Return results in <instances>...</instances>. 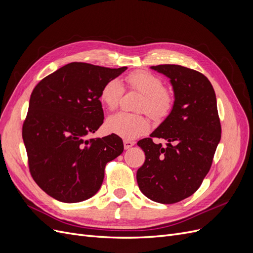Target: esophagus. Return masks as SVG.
<instances>
[{
    "label": "esophagus",
    "mask_w": 253,
    "mask_h": 253,
    "mask_svg": "<svg viewBox=\"0 0 253 253\" xmlns=\"http://www.w3.org/2000/svg\"><path fill=\"white\" fill-rule=\"evenodd\" d=\"M134 144H135V142H134V141H131V140H125V141H124V145H125V149H126V150H127V149H129V148H132Z\"/></svg>",
    "instance_id": "1"
}]
</instances>
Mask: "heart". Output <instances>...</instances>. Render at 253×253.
<instances>
[{
  "mask_svg": "<svg viewBox=\"0 0 253 253\" xmlns=\"http://www.w3.org/2000/svg\"><path fill=\"white\" fill-rule=\"evenodd\" d=\"M126 80L129 89L141 94L136 104V111L145 112L157 121L163 120L171 113L174 94L170 88L163 86L162 78L147 71H136L129 74ZM124 91L121 82L118 79H112L103 85L100 99L106 108L113 111L118 106ZM106 127L111 133L122 138L134 139L149 131L150 120L142 113H117L108 119Z\"/></svg>",
  "mask_w": 253,
  "mask_h": 253,
  "instance_id": "1",
  "label": "heart"
}]
</instances>
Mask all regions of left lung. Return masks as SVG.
Wrapping results in <instances>:
<instances>
[{"instance_id": "left-lung-1", "label": "left lung", "mask_w": 253, "mask_h": 253, "mask_svg": "<svg viewBox=\"0 0 253 253\" xmlns=\"http://www.w3.org/2000/svg\"><path fill=\"white\" fill-rule=\"evenodd\" d=\"M151 68L171 79L175 100L163 124L137 142L145 160L136 178L151 201L175 204L196 192L211 168L221 136L216 96L200 72L175 64ZM154 136L168 140L167 147L153 143Z\"/></svg>"}]
</instances>
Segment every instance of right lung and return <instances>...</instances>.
<instances>
[{"mask_svg": "<svg viewBox=\"0 0 253 253\" xmlns=\"http://www.w3.org/2000/svg\"><path fill=\"white\" fill-rule=\"evenodd\" d=\"M126 70L73 62L34 88L22 137L30 175L51 197L63 203L88 200L102 185L106 164L124 152L116 134L86 136L103 124V85Z\"/></svg>", "mask_w": 253, "mask_h": 253, "instance_id": "right-lung-1", "label": "right lung"}]
</instances>
